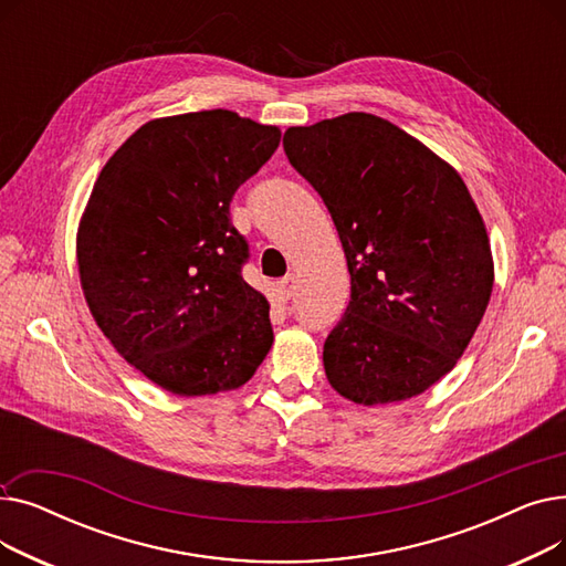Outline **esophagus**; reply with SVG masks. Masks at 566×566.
I'll return each instance as SVG.
<instances>
[{
    "label": "esophagus",
    "mask_w": 566,
    "mask_h": 566,
    "mask_svg": "<svg viewBox=\"0 0 566 566\" xmlns=\"http://www.w3.org/2000/svg\"><path fill=\"white\" fill-rule=\"evenodd\" d=\"M295 282H298V277H295L293 273H289L286 277H282L280 282H277V291L282 293V298H291V295H293V291H295Z\"/></svg>",
    "instance_id": "34e87169"
}]
</instances>
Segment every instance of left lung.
I'll return each mask as SVG.
<instances>
[{"label": "left lung", "instance_id": "left-lung-1", "mask_svg": "<svg viewBox=\"0 0 566 566\" xmlns=\"http://www.w3.org/2000/svg\"><path fill=\"white\" fill-rule=\"evenodd\" d=\"M289 163L328 206L350 303L323 346L348 401H406L450 374L493 291L486 224L459 171L367 112L284 133Z\"/></svg>", "mask_w": 566, "mask_h": 566}]
</instances>
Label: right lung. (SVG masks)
Returning a JSON list of instances; mask_svg holds the SVG:
<instances>
[{"instance_id": "1", "label": "right lung", "mask_w": 566, "mask_h": 566, "mask_svg": "<svg viewBox=\"0 0 566 566\" xmlns=\"http://www.w3.org/2000/svg\"><path fill=\"white\" fill-rule=\"evenodd\" d=\"M280 137L231 109L154 118L88 195L75 238L88 312L116 353L171 395L238 390L273 346L271 303L241 277L248 243L229 201Z\"/></svg>"}]
</instances>
